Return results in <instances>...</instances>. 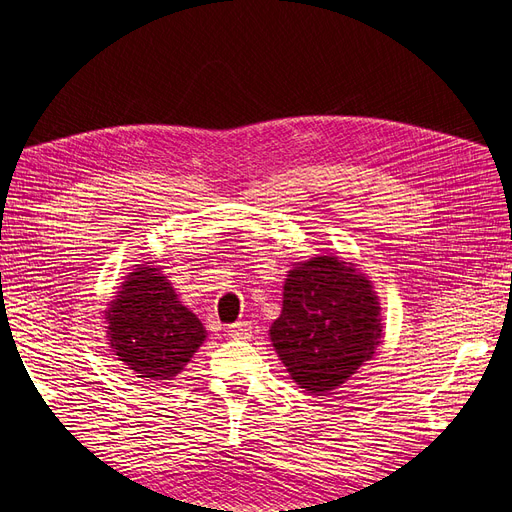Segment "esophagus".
<instances>
[{
	"instance_id": "esophagus-1",
	"label": "esophagus",
	"mask_w": 512,
	"mask_h": 512,
	"mask_svg": "<svg viewBox=\"0 0 512 512\" xmlns=\"http://www.w3.org/2000/svg\"><path fill=\"white\" fill-rule=\"evenodd\" d=\"M228 335L235 337V339H247L252 335V327L247 322H235V324H230V327H228Z\"/></svg>"
}]
</instances>
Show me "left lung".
I'll return each instance as SVG.
<instances>
[{
	"instance_id": "8db88e82",
	"label": "left lung",
	"mask_w": 512,
	"mask_h": 512,
	"mask_svg": "<svg viewBox=\"0 0 512 512\" xmlns=\"http://www.w3.org/2000/svg\"><path fill=\"white\" fill-rule=\"evenodd\" d=\"M269 335L290 378L312 395H329L380 346L378 294L352 262L314 256L288 271Z\"/></svg>"
}]
</instances>
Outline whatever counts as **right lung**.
I'll return each mask as SVG.
<instances>
[{"label": "right lung", "instance_id": "obj_1", "mask_svg": "<svg viewBox=\"0 0 512 512\" xmlns=\"http://www.w3.org/2000/svg\"><path fill=\"white\" fill-rule=\"evenodd\" d=\"M117 361L149 382L175 380L203 346V322L181 305L160 269L136 265L104 312Z\"/></svg>", "mask_w": 512, "mask_h": 512}]
</instances>
